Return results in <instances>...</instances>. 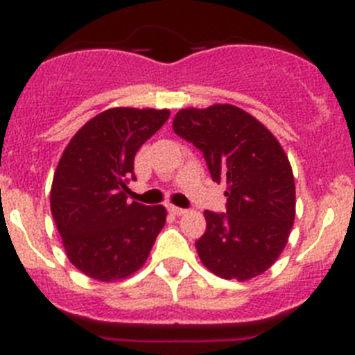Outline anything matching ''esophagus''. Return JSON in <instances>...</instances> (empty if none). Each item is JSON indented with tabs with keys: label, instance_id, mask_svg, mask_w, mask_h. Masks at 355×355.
<instances>
[{
	"label": "esophagus",
	"instance_id": "34e87169",
	"mask_svg": "<svg viewBox=\"0 0 355 355\" xmlns=\"http://www.w3.org/2000/svg\"><path fill=\"white\" fill-rule=\"evenodd\" d=\"M168 211L180 216V215H184V213H187V209H184V208H178V206H168Z\"/></svg>",
	"mask_w": 355,
	"mask_h": 355
}]
</instances>
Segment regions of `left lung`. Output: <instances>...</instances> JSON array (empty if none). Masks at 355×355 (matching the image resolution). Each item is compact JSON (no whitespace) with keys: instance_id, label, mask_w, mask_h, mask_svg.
I'll use <instances>...</instances> for the list:
<instances>
[{"instance_id":"obj_1","label":"left lung","mask_w":355,"mask_h":355,"mask_svg":"<svg viewBox=\"0 0 355 355\" xmlns=\"http://www.w3.org/2000/svg\"><path fill=\"white\" fill-rule=\"evenodd\" d=\"M172 128L202 153L211 180L227 184L225 213L205 211L206 233L196 241L200 261L236 281L268 270L295 218L293 172L281 144L233 105L180 110Z\"/></svg>"}]
</instances>
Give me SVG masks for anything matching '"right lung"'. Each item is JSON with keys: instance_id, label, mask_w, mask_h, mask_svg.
<instances>
[{"instance_id": "right-lung-1", "label": "right lung", "mask_w": 355, "mask_h": 355, "mask_svg": "<svg viewBox=\"0 0 355 355\" xmlns=\"http://www.w3.org/2000/svg\"><path fill=\"white\" fill-rule=\"evenodd\" d=\"M168 110L112 108L90 119L65 147L51 187V213L78 270L117 281L146 263L167 209L130 202L137 150Z\"/></svg>"}]
</instances>
